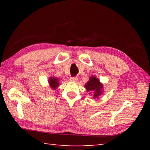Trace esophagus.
<instances>
[{
	"mask_svg": "<svg viewBox=\"0 0 150 150\" xmlns=\"http://www.w3.org/2000/svg\"><path fill=\"white\" fill-rule=\"evenodd\" d=\"M78 79L76 77H73V78H70V81H72V82H77L78 81Z\"/></svg>",
	"mask_w": 150,
	"mask_h": 150,
	"instance_id": "34e87169",
	"label": "esophagus"
}]
</instances>
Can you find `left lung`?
I'll use <instances>...</instances> for the list:
<instances>
[{
	"mask_svg": "<svg viewBox=\"0 0 150 150\" xmlns=\"http://www.w3.org/2000/svg\"><path fill=\"white\" fill-rule=\"evenodd\" d=\"M84 87L88 94L93 93V98H99L103 94V84L99 81L96 76H92L89 78L88 83L85 84Z\"/></svg>",
	"mask_w": 150,
	"mask_h": 150,
	"instance_id": "8db88e82",
	"label": "left lung"
}]
</instances>
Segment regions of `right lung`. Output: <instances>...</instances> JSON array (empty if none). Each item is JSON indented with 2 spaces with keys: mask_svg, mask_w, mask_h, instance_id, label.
Wrapping results in <instances>:
<instances>
[{
  "mask_svg": "<svg viewBox=\"0 0 150 150\" xmlns=\"http://www.w3.org/2000/svg\"><path fill=\"white\" fill-rule=\"evenodd\" d=\"M48 83L49 84V87H51L52 89L55 90L59 86V79L55 77H49L48 79Z\"/></svg>",
  "mask_w": 150,
  "mask_h": 150,
  "instance_id": "add662e5",
  "label": "right lung"
}]
</instances>
